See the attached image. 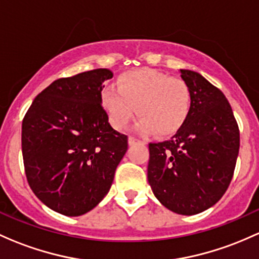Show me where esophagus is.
I'll return each instance as SVG.
<instances>
[{"instance_id": "esophagus-1", "label": "esophagus", "mask_w": 259, "mask_h": 259, "mask_svg": "<svg viewBox=\"0 0 259 259\" xmlns=\"http://www.w3.org/2000/svg\"><path fill=\"white\" fill-rule=\"evenodd\" d=\"M139 139H137V138H134V137H129V139H127V143H129V145H134V144H137V143H139Z\"/></svg>"}]
</instances>
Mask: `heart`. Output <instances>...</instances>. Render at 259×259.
Masks as SVG:
<instances>
[{"label":"heart","mask_w":259,"mask_h":259,"mask_svg":"<svg viewBox=\"0 0 259 259\" xmlns=\"http://www.w3.org/2000/svg\"><path fill=\"white\" fill-rule=\"evenodd\" d=\"M100 103L115 129H125L138 107L141 116L137 125L139 132H155L165 137L175 134L186 122L191 113L192 94L180 78L143 68L122 73L118 78V88L105 87L100 93Z\"/></svg>","instance_id":"obj_1"}]
</instances>
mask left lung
I'll return each mask as SVG.
<instances>
[{
	"mask_svg": "<svg viewBox=\"0 0 259 259\" xmlns=\"http://www.w3.org/2000/svg\"><path fill=\"white\" fill-rule=\"evenodd\" d=\"M181 78L191 91V113L170 140L149 144L148 180L166 208L191 216L219 202L230 186L239 130L219 88L194 70L181 69Z\"/></svg>",
	"mask_w": 259,
	"mask_h": 259,
	"instance_id": "8db88e82",
	"label": "left lung"
}]
</instances>
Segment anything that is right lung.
Wrapping results in <instances>:
<instances>
[{"instance_id":"obj_1","label":"right lung","mask_w":259,"mask_h":259,"mask_svg":"<svg viewBox=\"0 0 259 259\" xmlns=\"http://www.w3.org/2000/svg\"><path fill=\"white\" fill-rule=\"evenodd\" d=\"M105 68L54 80L22 121V155L34 195L53 211L80 216L110 190L127 137L114 130L100 103Z\"/></svg>"}]
</instances>
